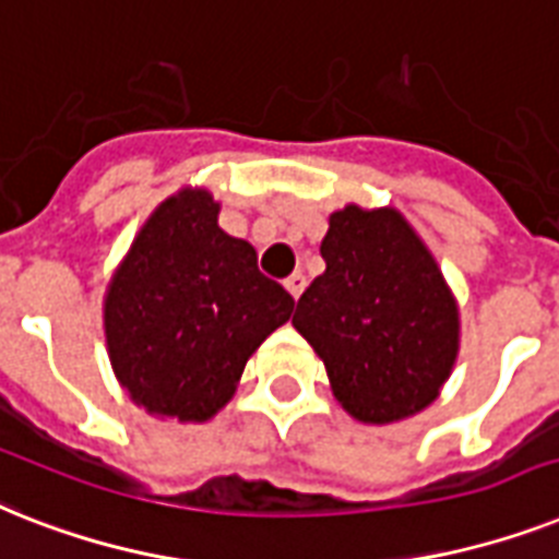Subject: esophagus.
Here are the masks:
<instances>
[{
  "label": "esophagus",
  "instance_id": "obj_1",
  "mask_svg": "<svg viewBox=\"0 0 559 559\" xmlns=\"http://www.w3.org/2000/svg\"><path fill=\"white\" fill-rule=\"evenodd\" d=\"M284 287H287V293L293 295L295 301H298V298H301V293H304V287H307V278H304L301 272H293V275L284 281Z\"/></svg>",
  "mask_w": 559,
  "mask_h": 559
}]
</instances>
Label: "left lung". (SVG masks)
I'll use <instances>...</instances> for the list:
<instances>
[{"label": "left lung", "mask_w": 559, "mask_h": 559, "mask_svg": "<svg viewBox=\"0 0 559 559\" xmlns=\"http://www.w3.org/2000/svg\"><path fill=\"white\" fill-rule=\"evenodd\" d=\"M324 275L298 298L295 330L361 421L428 407L451 373L460 316L437 261L396 209L347 206L321 240Z\"/></svg>", "instance_id": "1"}]
</instances>
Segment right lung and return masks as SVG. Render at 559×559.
<instances>
[{
  "mask_svg": "<svg viewBox=\"0 0 559 559\" xmlns=\"http://www.w3.org/2000/svg\"><path fill=\"white\" fill-rule=\"evenodd\" d=\"M295 301L258 270L255 249L217 226L194 189L157 206L106 295L111 367L148 413L203 421L235 393L247 358Z\"/></svg>",
  "mask_w": 559,
  "mask_h": 559,
  "instance_id": "1",
  "label": "right lung"
}]
</instances>
